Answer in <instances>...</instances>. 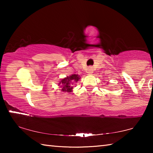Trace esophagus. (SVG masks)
Here are the masks:
<instances>
[{"label":"esophagus","instance_id":"esophagus-1","mask_svg":"<svg viewBox=\"0 0 153 153\" xmlns=\"http://www.w3.org/2000/svg\"><path fill=\"white\" fill-rule=\"evenodd\" d=\"M87 73L88 74H90L92 73V67L91 66L88 67V72H87Z\"/></svg>","mask_w":153,"mask_h":153}]
</instances>
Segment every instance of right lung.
<instances>
[{
	"label": "right lung",
	"instance_id": "1",
	"mask_svg": "<svg viewBox=\"0 0 153 153\" xmlns=\"http://www.w3.org/2000/svg\"><path fill=\"white\" fill-rule=\"evenodd\" d=\"M79 76L76 74L71 75L70 76H67L65 78L61 80L59 83V84L63 85V88L61 89L62 91L71 92L73 89L72 84H74V82H77L79 79Z\"/></svg>",
	"mask_w": 153,
	"mask_h": 153
}]
</instances>
